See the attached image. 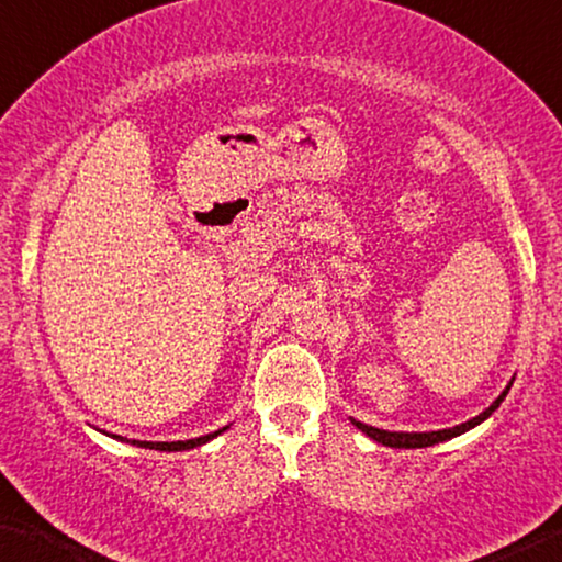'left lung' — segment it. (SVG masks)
<instances>
[{"label": "left lung", "mask_w": 562, "mask_h": 562, "mask_svg": "<svg viewBox=\"0 0 562 562\" xmlns=\"http://www.w3.org/2000/svg\"><path fill=\"white\" fill-rule=\"evenodd\" d=\"M515 381V379H513ZM513 381L507 383V389L499 393V396L492 401V404L484 408L480 416L469 418V422L459 424V426H451V429H439V431H386V429H375V426H368L363 422H358V418H350L353 426H358L366 437H371L373 441L383 443V447H391V449H424V447H434V443H441V441H449L459 437V434H464L469 429H474V426H480L482 422H487V418L497 412V406L505 401L509 386H513Z\"/></svg>", "instance_id": "left-lung-1"}]
</instances>
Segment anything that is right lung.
Returning a JSON list of instances; mask_svg holds the SVG:
<instances>
[{
	"label": "right lung",
	"instance_id": "right-lung-1",
	"mask_svg": "<svg viewBox=\"0 0 562 562\" xmlns=\"http://www.w3.org/2000/svg\"><path fill=\"white\" fill-rule=\"evenodd\" d=\"M229 426H224V429L214 431V434H206V437H196V439H187V441H138V439H125V437H115L119 441H125V443H133V447H140V449H156V451H187V449H194V447H201V443L212 441L214 437H220L222 431H227Z\"/></svg>",
	"mask_w": 562,
	"mask_h": 562
}]
</instances>
